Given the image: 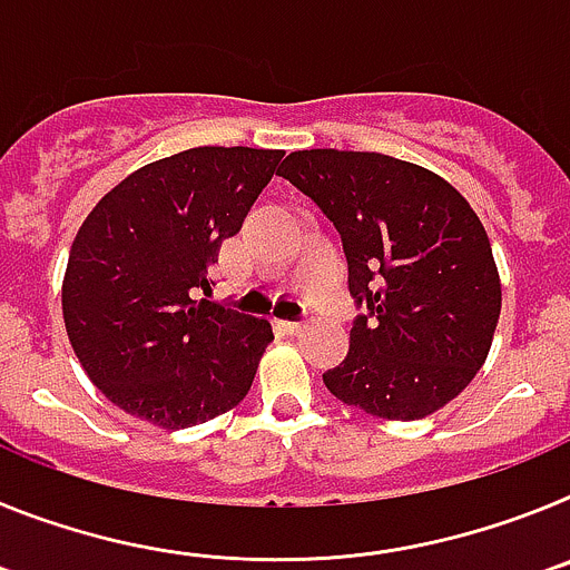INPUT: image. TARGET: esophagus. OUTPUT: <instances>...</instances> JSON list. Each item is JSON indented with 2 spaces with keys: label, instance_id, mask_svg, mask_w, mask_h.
<instances>
[{
  "label": "esophagus",
  "instance_id": "34e87169",
  "mask_svg": "<svg viewBox=\"0 0 570 570\" xmlns=\"http://www.w3.org/2000/svg\"><path fill=\"white\" fill-rule=\"evenodd\" d=\"M279 325L285 334H302V328H305V322H279Z\"/></svg>",
  "mask_w": 570,
  "mask_h": 570
}]
</instances>
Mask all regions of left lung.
Instances as JSON below:
<instances>
[{"label": "left lung", "mask_w": 570, "mask_h": 570, "mask_svg": "<svg viewBox=\"0 0 570 570\" xmlns=\"http://www.w3.org/2000/svg\"><path fill=\"white\" fill-rule=\"evenodd\" d=\"M279 176L342 236L356 316L322 382L380 420H422L460 396L491 351L500 271L465 196L434 170L367 150H294Z\"/></svg>", "instance_id": "1"}]
</instances>
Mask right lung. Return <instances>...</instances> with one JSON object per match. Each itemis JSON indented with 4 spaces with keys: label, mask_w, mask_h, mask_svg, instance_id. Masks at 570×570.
<instances>
[{
    "label": "right lung",
    "mask_w": 570,
    "mask_h": 570,
    "mask_svg": "<svg viewBox=\"0 0 570 570\" xmlns=\"http://www.w3.org/2000/svg\"><path fill=\"white\" fill-rule=\"evenodd\" d=\"M285 150L190 148L125 176L70 245L62 316L90 382L165 431L245 400L268 320L194 299Z\"/></svg>",
    "instance_id": "1"
}]
</instances>
